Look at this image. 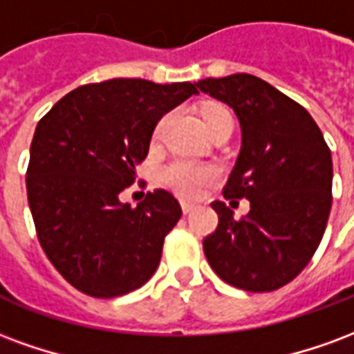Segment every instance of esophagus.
<instances>
[{
  "label": "esophagus",
  "mask_w": 354,
  "mask_h": 354,
  "mask_svg": "<svg viewBox=\"0 0 354 354\" xmlns=\"http://www.w3.org/2000/svg\"><path fill=\"white\" fill-rule=\"evenodd\" d=\"M197 205L195 203H189V201H182V210H184V214H189L192 210H195Z\"/></svg>",
  "instance_id": "34e87169"
}]
</instances>
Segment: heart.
Returning a JSON list of instances; mask_svg holds the SVG:
<instances>
[{
	"label": "heart",
	"mask_w": 354,
	"mask_h": 354,
	"mask_svg": "<svg viewBox=\"0 0 354 354\" xmlns=\"http://www.w3.org/2000/svg\"><path fill=\"white\" fill-rule=\"evenodd\" d=\"M231 117V113L223 106H208L205 109V121H207V127L210 129L212 124H216L222 119H227ZM169 121V117H162L159 123L155 124L153 131V142L161 138L162 129ZM216 178V170L212 167H207V165H197V162L184 161V159H178V161H172L170 165H167L161 172L162 184L169 185L170 189H174L180 195L184 197H199L203 189L207 187L212 180Z\"/></svg>",
	"instance_id": "heart-1"
}]
</instances>
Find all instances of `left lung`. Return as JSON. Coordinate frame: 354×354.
<instances>
[{"instance_id": "8db88e82", "label": "left lung", "mask_w": 354, "mask_h": 354, "mask_svg": "<svg viewBox=\"0 0 354 354\" xmlns=\"http://www.w3.org/2000/svg\"><path fill=\"white\" fill-rule=\"evenodd\" d=\"M233 108L243 146L223 187L225 199H248L235 220L214 201L218 227L203 241L214 273L235 288L273 292L311 261L332 208V153L304 106L250 73L197 81Z\"/></svg>"}]
</instances>
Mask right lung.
Wrapping results in <instances>:
<instances>
[{
  "label": "right lung",
  "mask_w": 354,
  "mask_h": 354,
  "mask_svg": "<svg viewBox=\"0 0 354 354\" xmlns=\"http://www.w3.org/2000/svg\"><path fill=\"white\" fill-rule=\"evenodd\" d=\"M193 83L109 80L73 88L35 127L26 170L28 205L43 252L66 281L93 297L146 284L182 208L167 189L136 207L119 193L136 180L157 121Z\"/></svg>",
  "instance_id": "right-lung-1"
}]
</instances>
